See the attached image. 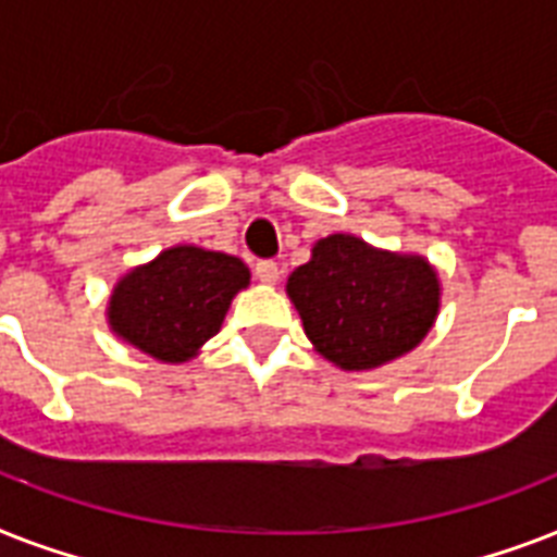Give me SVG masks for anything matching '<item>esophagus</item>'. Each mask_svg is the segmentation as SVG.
I'll return each instance as SVG.
<instances>
[{"instance_id": "34e87169", "label": "esophagus", "mask_w": 557, "mask_h": 557, "mask_svg": "<svg viewBox=\"0 0 557 557\" xmlns=\"http://www.w3.org/2000/svg\"><path fill=\"white\" fill-rule=\"evenodd\" d=\"M253 274H257V280L265 283V286H274L280 280V265L274 260H260L253 265Z\"/></svg>"}]
</instances>
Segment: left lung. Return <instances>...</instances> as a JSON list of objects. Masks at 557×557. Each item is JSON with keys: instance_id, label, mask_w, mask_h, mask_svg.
Segmentation results:
<instances>
[{"instance_id": "left-lung-1", "label": "left lung", "mask_w": 557, "mask_h": 557, "mask_svg": "<svg viewBox=\"0 0 557 557\" xmlns=\"http://www.w3.org/2000/svg\"><path fill=\"white\" fill-rule=\"evenodd\" d=\"M286 292L306 338L341 370H375L419 347L442 295L424 257L381 251L352 234L318 239Z\"/></svg>"}]
</instances>
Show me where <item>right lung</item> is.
I'll return each mask as SVG.
<instances>
[{
	"instance_id": "add662e5",
	"label": "right lung",
	"mask_w": 557,
	"mask_h": 557,
	"mask_svg": "<svg viewBox=\"0 0 557 557\" xmlns=\"http://www.w3.org/2000/svg\"><path fill=\"white\" fill-rule=\"evenodd\" d=\"M248 283L251 271L239 257L173 245L117 280L107 306L109 326L156 361L182 364L216 335L231 300Z\"/></svg>"
}]
</instances>
